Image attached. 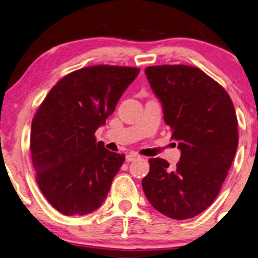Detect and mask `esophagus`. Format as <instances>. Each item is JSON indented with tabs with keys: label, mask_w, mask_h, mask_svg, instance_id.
Returning a JSON list of instances; mask_svg holds the SVG:
<instances>
[{
	"label": "esophagus",
	"mask_w": 258,
	"mask_h": 258,
	"mask_svg": "<svg viewBox=\"0 0 258 258\" xmlns=\"http://www.w3.org/2000/svg\"><path fill=\"white\" fill-rule=\"evenodd\" d=\"M139 157V155L138 154H136V153H131V154H127L126 155V162H133V161H136V159H138Z\"/></svg>",
	"instance_id": "34e87169"
}]
</instances>
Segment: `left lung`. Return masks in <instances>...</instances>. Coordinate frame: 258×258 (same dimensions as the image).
<instances>
[{"label": "left lung", "instance_id": "1", "mask_svg": "<svg viewBox=\"0 0 258 258\" xmlns=\"http://www.w3.org/2000/svg\"><path fill=\"white\" fill-rule=\"evenodd\" d=\"M145 73L181 156L174 167L150 158L142 188L161 214L179 220L195 217L217 198L234 158L239 142L234 105L199 68L156 65Z\"/></svg>", "mask_w": 258, "mask_h": 258}]
</instances>
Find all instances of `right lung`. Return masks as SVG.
<instances>
[{"label":"right lung","mask_w":258,"mask_h":258,"mask_svg":"<svg viewBox=\"0 0 258 258\" xmlns=\"http://www.w3.org/2000/svg\"><path fill=\"white\" fill-rule=\"evenodd\" d=\"M140 69L93 65L63 77L32 120L31 155L36 182L65 216L87 215L107 199L125 155L96 142L122 93Z\"/></svg>","instance_id":"add662e5"}]
</instances>
